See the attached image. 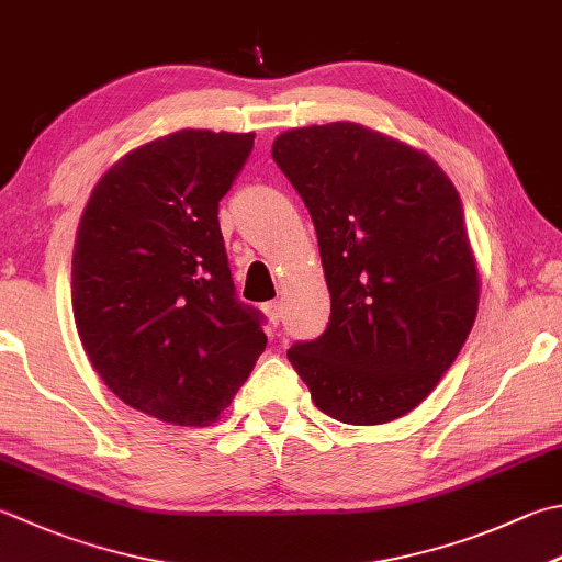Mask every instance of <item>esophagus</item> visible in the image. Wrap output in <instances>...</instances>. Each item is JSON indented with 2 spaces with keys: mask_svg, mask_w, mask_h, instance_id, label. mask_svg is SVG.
Here are the masks:
<instances>
[{
  "mask_svg": "<svg viewBox=\"0 0 562 562\" xmlns=\"http://www.w3.org/2000/svg\"><path fill=\"white\" fill-rule=\"evenodd\" d=\"M263 313H267V317H269V323H271V325H279V323H281V317H283V313H281V305H279V303H267V305H263Z\"/></svg>",
  "mask_w": 562,
  "mask_h": 562,
  "instance_id": "obj_1",
  "label": "esophagus"
}]
</instances>
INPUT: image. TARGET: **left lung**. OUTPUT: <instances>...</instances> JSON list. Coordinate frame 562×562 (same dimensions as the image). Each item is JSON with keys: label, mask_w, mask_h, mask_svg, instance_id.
Segmentation results:
<instances>
[{"label": "left lung", "mask_w": 562, "mask_h": 562, "mask_svg": "<svg viewBox=\"0 0 562 562\" xmlns=\"http://www.w3.org/2000/svg\"><path fill=\"white\" fill-rule=\"evenodd\" d=\"M273 161L313 217L330 323L289 359L349 426L416 408L468 340L480 271L458 190L426 151L355 122L291 130Z\"/></svg>", "instance_id": "8db88e82"}]
</instances>
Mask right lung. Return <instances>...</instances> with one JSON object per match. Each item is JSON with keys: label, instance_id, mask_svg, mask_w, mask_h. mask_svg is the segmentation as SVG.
I'll return each instance as SVG.
<instances>
[{"label": "right lung", "instance_id": "1", "mask_svg": "<svg viewBox=\"0 0 562 562\" xmlns=\"http://www.w3.org/2000/svg\"><path fill=\"white\" fill-rule=\"evenodd\" d=\"M254 132L181 130L122 156L94 186L70 295L90 364L126 406L173 426L220 418L267 347L239 303L217 207Z\"/></svg>", "mask_w": 562, "mask_h": 562}]
</instances>
